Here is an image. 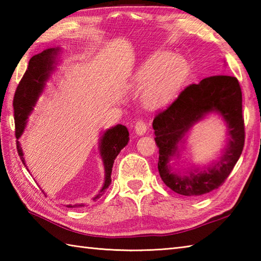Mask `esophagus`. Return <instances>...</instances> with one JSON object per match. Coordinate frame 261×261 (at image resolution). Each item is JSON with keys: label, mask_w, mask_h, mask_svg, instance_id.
I'll return each instance as SVG.
<instances>
[{"label": "esophagus", "mask_w": 261, "mask_h": 261, "mask_svg": "<svg viewBox=\"0 0 261 261\" xmlns=\"http://www.w3.org/2000/svg\"><path fill=\"white\" fill-rule=\"evenodd\" d=\"M135 131L138 136H142L147 131V123L143 119H138L135 124Z\"/></svg>", "instance_id": "esophagus-1"}]
</instances>
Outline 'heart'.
<instances>
[{"mask_svg":"<svg viewBox=\"0 0 261 261\" xmlns=\"http://www.w3.org/2000/svg\"><path fill=\"white\" fill-rule=\"evenodd\" d=\"M188 74L187 60L168 51L151 55L138 68L136 79L146 82L142 102L151 110L164 108L177 96Z\"/></svg>","mask_w":261,"mask_h":261,"instance_id":"obj_1","label":"heart"}]
</instances>
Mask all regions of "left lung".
<instances>
[{
	"label": "left lung",
	"instance_id": "1",
	"mask_svg": "<svg viewBox=\"0 0 261 261\" xmlns=\"http://www.w3.org/2000/svg\"><path fill=\"white\" fill-rule=\"evenodd\" d=\"M211 112H218L228 124L229 142L220 160L202 172L179 176L169 162L189 127ZM159 149L158 170L163 181L177 194L201 196L223 184L239 160L245 146L241 87L233 76L215 75L182 90L175 101L156 114L152 122Z\"/></svg>",
	"mask_w": 261,
	"mask_h": 261
}]
</instances>
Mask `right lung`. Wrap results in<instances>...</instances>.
Instances as JSON below:
<instances>
[{"label": "right lung", "mask_w": 261, "mask_h": 261, "mask_svg": "<svg viewBox=\"0 0 261 261\" xmlns=\"http://www.w3.org/2000/svg\"><path fill=\"white\" fill-rule=\"evenodd\" d=\"M57 51V49L50 48L43 50L41 54L33 56L30 59L29 66H28V69L25 70L23 77H22L18 87H16L13 98L16 139H19L22 132H23L28 115L31 113L39 95L43 91L49 74L53 70L54 56ZM127 142H129V131L122 124H118L112 127V129H109L103 135L101 143H99V151H101L104 164L105 181L102 190L93 198L94 202H96L103 195L105 190L110 186L111 181H112V179H111V173H112L114 159L121 151V149H123L126 146ZM16 149H18L20 159L25 166L23 152H22L19 140H16ZM77 206H83V205H77ZM68 207L74 206L68 205Z\"/></svg>", "instance_id": "right-lung-1"}]
</instances>
